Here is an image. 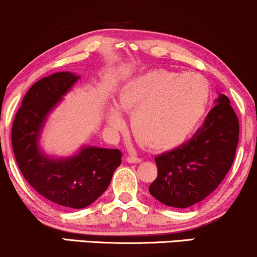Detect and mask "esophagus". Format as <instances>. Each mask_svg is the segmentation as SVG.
<instances>
[{"label":"esophagus","instance_id":"1","mask_svg":"<svg viewBox=\"0 0 257 257\" xmlns=\"http://www.w3.org/2000/svg\"><path fill=\"white\" fill-rule=\"evenodd\" d=\"M125 159L128 163H140V162L143 161V159L139 158V157H135V156H128Z\"/></svg>","mask_w":257,"mask_h":257}]
</instances>
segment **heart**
Instances as JSON below:
<instances>
[{
	"label": "heart",
	"instance_id": "b5f03b06",
	"mask_svg": "<svg viewBox=\"0 0 257 257\" xmlns=\"http://www.w3.org/2000/svg\"><path fill=\"white\" fill-rule=\"evenodd\" d=\"M210 98L208 82L198 73H179L157 69L140 73L123 83L117 102L133 112L135 137L153 150H169L184 143L204 116ZM107 124H125L122 111L111 106Z\"/></svg>",
	"mask_w": 257,
	"mask_h": 257
}]
</instances>
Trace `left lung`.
<instances>
[{
    "label": "left lung",
    "mask_w": 257,
    "mask_h": 257,
    "mask_svg": "<svg viewBox=\"0 0 257 257\" xmlns=\"http://www.w3.org/2000/svg\"><path fill=\"white\" fill-rule=\"evenodd\" d=\"M215 104L190 140L155 158L158 175L149 191L163 204L188 208L202 202L232 167L239 122L226 95L219 94Z\"/></svg>",
    "instance_id": "left-lung-1"
}]
</instances>
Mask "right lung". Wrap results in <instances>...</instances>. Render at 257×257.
<instances>
[{
  "label": "right lung",
  "mask_w": 257,
  "mask_h": 257,
  "mask_svg": "<svg viewBox=\"0 0 257 257\" xmlns=\"http://www.w3.org/2000/svg\"><path fill=\"white\" fill-rule=\"evenodd\" d=\"M78 78L63 71L37 81L25 94L12 126L13 152L26 181L44 198L72 209L85 208L98 199L122 162L117 149L84 146L67 158L49 157L40 150L47 116Z\"/></svg>",
  "instance_id": "add662e5"
}]
</instances>
